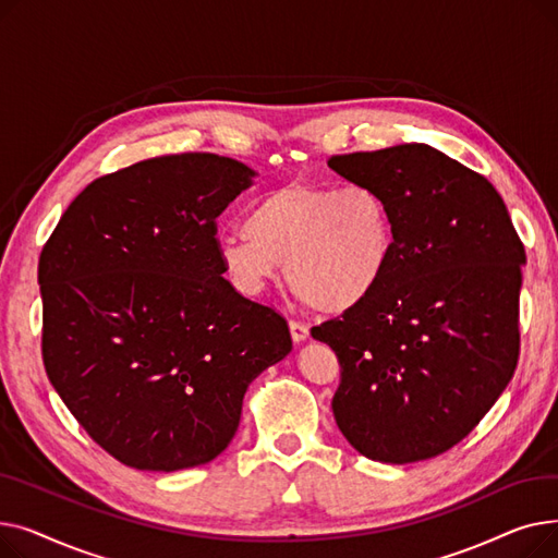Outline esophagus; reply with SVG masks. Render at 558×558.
Returning <instances> with one entry per match:
<instances>
[{
  "instance_id": "esophagus-1",
  "label": "esophagus",
  "mask_w": 558,
  "mask_h": 558,
  "mask_svg": "<svg viewBox=\"0 0 558 558\" xmlns=\"http://www.w3.org/2000/svg\"><path fill=\"white\" fill-rule=\"evenodd\" d=\"M289 332H291V339H294L296 343H301L310 337V328L305 324H301V320H294V318L289 320Z\"/></svg>"
}]
</instances>
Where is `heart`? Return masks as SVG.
Returning a JSON list of instances; mask_svg holds the SVG:
<instances>
[{
	"instance_id": "obj_1",
	"label": "heart",
	"mask_w": 558,
	"mask_h": 558,
	"mask_svg": "<svg viewBox=\"0 0 558 558\" xmlns=\"http://www.w3.org/2000/svg\"><path fill=\"white\" fill-rule=\"evenodd\" d=\"M244 230L221 238V271L242 296H259L280 274L312 310L343 314L383 282L396 228L383 192L366 183H291L257 196Z\"/></svg>"
}]
</instances>
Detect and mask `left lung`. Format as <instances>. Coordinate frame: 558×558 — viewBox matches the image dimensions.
<instances>
[{
    "label": "left lung",
    "mask_w": 558,
    "mask_h": 558,
    "mask_svg": "<svg viewBox=\"0 0 558 558\" xmlns=\"http://www.w3.org/2000/svg\"><path fill=\"white\" fill-rule=\"evenodd\" d=\"M328 167L383 192L396 228L379 287L312 328L341 366L335 421L373 461L438 457L511 383L524 246L484 175L429 144L332 156Z\"/></svg>",
    "instance_id": "obj_1"
}]
</instances>
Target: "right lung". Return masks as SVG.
I'll return each mask as SVG.
<instances>
[{
  "label": "right lung",
  "instance_id": "1",
  "mask_svg": "<svg viewBox=\"0 0 558 558\" xmlns=\"http://www.w3.org/2000/svg\"><path fill=\"white\" fill-rule=\"evenodd\" d=\"M253 175L217 154L135 162L87 185L40 253L47 377L124 465L213 461L248 385L289 355L284 316L234 291L217 255V217Z\"/></svg>",
  "mask_w": 558,
  "mask_h": 558
}]
</instances>
